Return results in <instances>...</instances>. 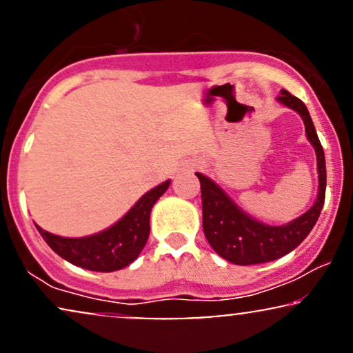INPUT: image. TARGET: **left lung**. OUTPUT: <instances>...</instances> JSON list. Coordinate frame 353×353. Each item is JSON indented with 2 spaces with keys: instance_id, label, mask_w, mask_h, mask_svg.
Segmentation results:
<instances>
[{
  "instance_id": "left-lung-1",
  "label": "left lung",
  "mask_w": 353,
  "mask_h": 353,
  "mask_svg": "<svg viewBox=\"0 0 353 353\" xmlns=\"http://www.w3.org/2000/svg\"><path fill=\"white\" fill-rule=\"evenodd\" d=\"M278 101L291 108L303 117L306 136L314 145L319 172V194L314 206L301 217L285 225H267L252 219L228 194L210 178L196 173L201 183L203 203V230L208 242L217 255L236 265H255L272 262L296 249L311 229L324 206L325 199V159L324 150L317 137L310 111L301 99L281 90Z\"/></svg>"
}]
</instances>
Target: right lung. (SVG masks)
<instances>
[{
	"mask_svg": "<svg viewBox=\"0 0 353 353\" xmlns=\"http://www.w3.org/2000/svg\"><path fill=\"white\" fill-rule=\"evenodd\" d=\"M170 180L147 191L123 219L110 229L90 237L68 239L54 236L37 225L47 245L77 267L93 272H116L132 263L147 243L150 232V211L167 191Z\"/></svg>",
	"mask_w": 353,
	"mask_h": 353,
	"instance_id": "right-lung-1",
	"label": "right lung"
}]
</instances>
